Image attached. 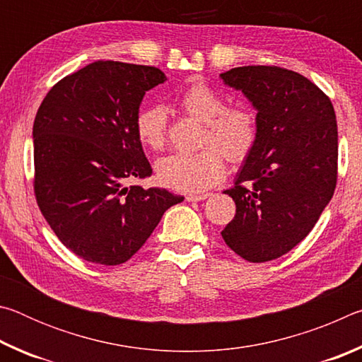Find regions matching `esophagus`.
Wrapping results in <instances>:
<instances>
[{
	"label": "esophagus",
	"mask_w": 362,
	"mask_h": 362,
	"mask_svg": "<svg viewBox=\"0 0 362 362\" xmlns=\"http://www.w3.org/2000/svg\"><path fill=\"white\" fill-rule=\"evenodd\" d=\"M206 198H209V193H194L188 194L187 201H189V203H199V201H204Z\"/></svg>",
	"instance_id": "esophagus-1"
}]
</instances>
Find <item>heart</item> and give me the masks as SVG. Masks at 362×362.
I'll list each match as a JSON object with an SVG mask.
<instances>
[{
    "label": "heart",
    "instance_id": "obj_1",
    "mask_svg": "<svg viewBox=\"0 0 362 362\" xmlns=\"http://www.w3.org/2000/svg\"><path fill=\"white\" fill-rule=\"evenodd\" d=\"M180 108L203 122L201 150L196 155H170L156 163L161 185L182 193H199L223 179L225 158L243 163L252 153L259 139V124L247 107H225V99L204 83H194L183 90ZM136 132L145 148L161 151L168 144V113L153 103L140 110Z\"/></svg>",
    "mask_w": 362,
    "mask_h": 362
}]
</instances>
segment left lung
I'll return each mask as SVG.
<instances>
[{
    "instance_id": "left-lung-1",
    "label": "left lung",
    "mask_w": 362,
    "mask_h": 362,
    "mask_svg": "<svg viewBox=\"0 0 362 362\" xmlns=\"http://www.w3.org/2000/svg\"><path fill=\"white\" fill-rule=\"evenodd\" d=\"M257 110L259 139L235 187L222 238L244 260H274L313 230L337 185L339 134L329 97L292 70L268 65L220 75Z\"/></svg>"
}]
</instances>
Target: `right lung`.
Returning a JSON list of instances; mask_svg holds the SVG:
<instances>
[{
  "label": "right lung",
  "instance_id": "add662e5",
  "mask_svg": "<svg viewBox=\"0 0 362 362\" xmlns=\"http://www.w3.org/2000/svg\"><path fill=\"white\" fill-rule=\"evenodd\" d=\"M156 66L99 60L65 76L33 122L35 196L66 249L99 265H119L148 240L183 196L127 187L151 175L136 132L146 90L166 81Z\"/></svg>",
  "mask_w": 362,
  "mask_h": 362
}]
</instances>
